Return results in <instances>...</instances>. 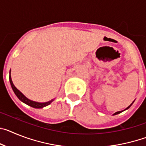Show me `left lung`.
<instances>
[{"instance_id": "1", "label": "left lung", "mask_w": 146, "mask_h": 146, "mask_svg": "<svg viewBox=\"0 0 146 146\" xmlns=\"http://www.w3.org/2000/svg\"><path fill=\"white\" fill-rule=\"evenodd\" d=\"M134 102H135V101H134ZM134 102H132V103H131V104H130L129 106V107H127V108H126V109H125V110H128V109H129V108H130V107H131V104H133V103H134ZM124 110H122V111H118V112H116V113H114V114H113V115H117V114H119V113H122V112H123V111H124Z\"/></svg>"}]
</instances>
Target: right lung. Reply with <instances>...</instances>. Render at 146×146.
Here are the masks:
<instances>
[{
	"label": "right lung",
	"instance_id": "add662e5",
	"mask_svg": "<svg viewBox=\"0 0 146 146\" xmlns=\"http://www.w3.org/2000/svg\"><path fill=\"white\" fill-rule=\"evenodd\" d=\"M9 81H10V84H11V88H12L13 91L15 92V95L17 96L18 99H20L21 102H23V103L28 104V105L32 107V108H38V109H39V108H44V107L49 105L50 104H51V103L54 101V99H52V100L47 102H37L32 101V100H31V99H28V98H27L26 96L23 94V93L20 92V91H19L16 87H15L14 83H13L12 80H11V70H10V72H9Z\"/></svg>",
	"mask_w": 146,
	"mask_h": 146
}]
</instances>
